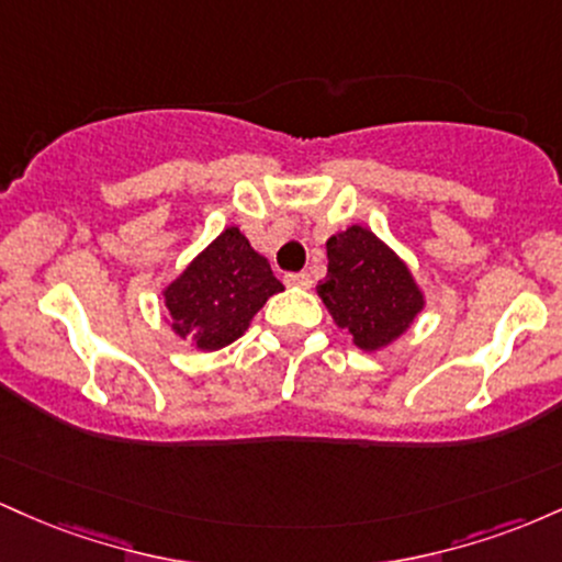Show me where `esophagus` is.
Returning a JSON list of instances; mask_svg holds the SVG:
<instances>
[{
  "label": "esophagus",
  "instance_id": "esophagus-1",
  "mask_svg": "<svg viewBox=\"0 0 562 562\" xmlns=\"http://www.w3.org/2000/svg\"><path fill=\"white\" fill-rule=\"evenodd\" d=\"M285 285L306 290V288H312V277H308L306 272H290V274H285Z\"/></svg>",
  "mask_w": 562,
  "mask_h": 562
}]
</instances>
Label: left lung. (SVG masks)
<instances>
[{"mask_svg":"<svg viewBox=\"0 0 562 562\" xmlns=\"http://www.w3.org/2000/svg\"><path fill=\"white\" fill-rule=\"evenodd\" d=\"M317 293L335 325L351 333L362 351L393 344L425 306L409 267L359 224L327 240V277Z\"/></svg>","mask_w":562,"mask_h":562,"instance_id":"1","label":"left lung"}]
</instances>
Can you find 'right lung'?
<instances>
[{"mask_svg":"<svg viewBox=\"0 0 562 562\" xmlns=\"http://www.w3.org/2000/svg\"><path fill=\"white\" fill-rule=\"evenodd\" d=\"M280 290L285 288L269 261L250 248L240 229L227 227L164 290V299L171 330L200 351H216L240 338Z\"/></svg>","mask_w":562,"mask_h":562,"instance_id":"obj_1","label":"right lung"}]
</instances>
